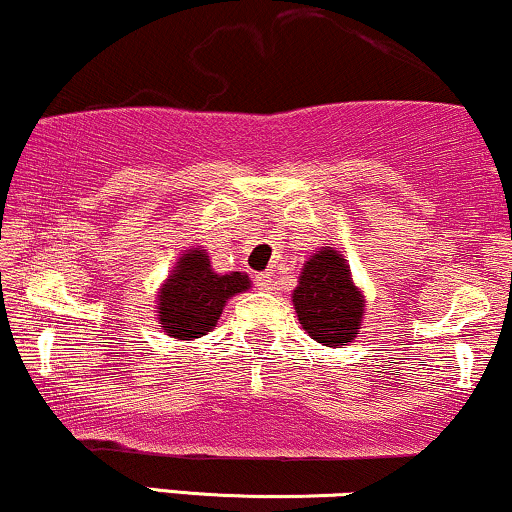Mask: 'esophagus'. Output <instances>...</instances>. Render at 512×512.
<instances>
[{
  "mask_svg": "<svg viewBox=\"0 0 512 512\" xmlns=\"http://www.w3.org/2000/svg\"><path fill=\"white\" fill-rule=\"evenodd\" d=\"M255 283H257V288H260V290H271V286H274V281H271L269 271H264V274H257L255 276Z\"/></svg>",
  "mask_w": 512,
  "mask_h": 512,
  "instance_id": "1",
  "label": "esophagus"
}]
</instances>
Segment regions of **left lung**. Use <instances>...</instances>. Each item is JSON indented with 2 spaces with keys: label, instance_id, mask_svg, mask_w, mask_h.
Segmentation results:
<instances>
[{
  "label": "left lung",
  "instance_id": "obj_1",
  "mask_svg": "<svg viewBox=\"0 0 512 512\" xmlns=\"http://www.w3.org/2000/svg\"><path fill=\"white\" fill-rule=\"evenodd\" d=\"M293 304L304 331L326 347H340L357 338L366 307L347 260L328 245L316 250L302 267Z\"/></svg>",
  "mask_w": 512,
  "mask_h": 512
}]
</instances>
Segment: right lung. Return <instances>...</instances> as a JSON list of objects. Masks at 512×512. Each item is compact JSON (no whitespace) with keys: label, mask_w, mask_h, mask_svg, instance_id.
<instances>
[{"label":"right lung","mask_w":512,"mask_h":512,"mask_svg":"<svg viewBox=\"0 0 512 512\" xmlns=\"http://www.w3.org/2000/svg\"><path fill=\"white\" fill-rule=\"evenodd\" d=\"M248 288L250 278L241 271L219 276L210 267L208 252L186 250L160 288V328L177 340L203 338L217 326L226 300Z\"/></svg>","instance_id":"right-lung-1"}]
</instances>
